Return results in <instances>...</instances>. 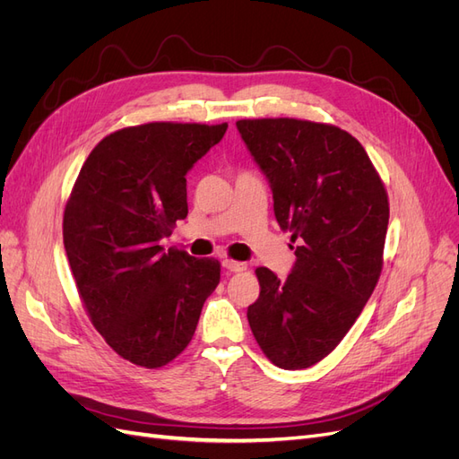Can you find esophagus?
<instances>
[{
    "label": "esophagus",
    "mask_w": 459,
    "mask_h": 459,
    "mask_svg": "<svg viewBox=\"0 0 459 459\" xmlns=\"http://www.w3.org/2000/svg\"><path fill=\"white\" fill-rule=\"evenodd\" d=\"M223 268H227L229 273H244V270L247 268V264H246V263H238V261L225 259V261H223Z\"/></svg>",
    "instance_id": "esophagus-1"
}]
</instances>
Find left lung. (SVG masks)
Wrapping results in <instances>:
<instances>
[{"mask_svg":"<svg viewBox=\"0 0 459 459\" xmlns=\"http://www.w3.org/2000/svg\"><path fill=\"white\" fill-rule=\"evenodd\" d=\"M242 140L266 176L297 261L280 280L257 268L261 293L247 308L253 336L285 370L316 365L359 317L382 273L389 221L384 183L346 130L299 118H244Z\"/></svg>","mask_w":459,"mask_h":459,"instance_id":"obj_1","label":"left lung"}]
</instances>
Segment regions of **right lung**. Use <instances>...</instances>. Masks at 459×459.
<instances>
[{"mask_svg": "<svg viewBox=\"0 0 459 459\" xmlns=\"http://www.w3.org/2000/svg\"><path fill=\"white\" fill-rule=\"evenodd\" d=\"M223 125L149 123L106 135L64 210V247L96 331L123 359L157 368L186 348L221 264L160 240L185 219L186 172Z\"/></svg>", "mask_w": 459, "mask_h": 459, "instance_id": "1", "label": "right lung"}]
</instances>
